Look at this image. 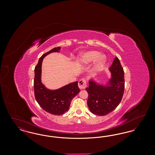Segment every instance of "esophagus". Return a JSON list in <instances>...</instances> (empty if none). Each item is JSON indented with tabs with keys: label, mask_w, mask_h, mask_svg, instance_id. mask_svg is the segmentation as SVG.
<instances>
[{
	"label": "esophagus",
	"mask_w": 155,
	"mask_h": 155,
	"mask_svg": "<svg viewBox=\"0 0 155 155\" xmlns=\"http://www.w3.org/2000/svg\"><path fill=\"white\" fill-rule=\"evenodd\" d=\"M87 87V81L85 79H81L78 82V87L81 89H84Z\"/></svg>",
	"instance_id": "1"
}]
</instances>
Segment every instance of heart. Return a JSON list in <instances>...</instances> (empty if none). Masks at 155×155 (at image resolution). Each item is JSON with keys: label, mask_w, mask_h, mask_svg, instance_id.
Listing matches in <instances>:
<instances>
[{"label": "heart", "mask_w": 155, "mask_h": 155, "mask_svg": "<svg viewBox=\"0 0 155 155\" xmlns=\"http://www.w3.org/2000/svg\"><path fill=\"white\" fill-rule=\"evenodd\" d=\"M99 54V52L94 51L82 53L77 59V63L80 65H87L96 59L95 69L99 70L105 64L106 61V58L104 55Z\"/></svg>", "instance_id": "heart-1"}]
</instances>
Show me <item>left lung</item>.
I'll return each mask as SVG.
<instances>
[{"instance_id": "8db88e82", "label": "left lung", "mask_w": 155, "mask_h": 155, "mask_svg": "<svg viewBox=\"0 0 155 155\" xmlns=\"http://www.w3.org/2000/svg\"><path fill=\"white\" fill-rule=\"evenodd\" d=\"M111 78L104 85L94 80L89 81L87 104L94 114L105 116L114 110L120 103L124 91V72L118 58L109 68Z\"/></svg>"}]
</instances>
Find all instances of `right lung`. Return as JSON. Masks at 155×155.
<instances>
[{
	"label": "right lung",
	"mask_w": 155,
	"mask_h": 155,
	"mask_svg": "<svg viewBox=\"0 0 155 155\" xmlns=\"http://www.w3.org/2000/svg\"><path fill=\"white\" fill-rule=\"evenodd\" d=\"M60 50V47H57L44 54L39 59L34 70V88L36 101L44 110L54 115H61L68 111L72 99L80 91L78 81L55 90L49 89L42 84L41 74L43 59L48 54L53 52H59Z\"/></svg>",
	"instance_id": "right-lung-1"
}]
</instances>
